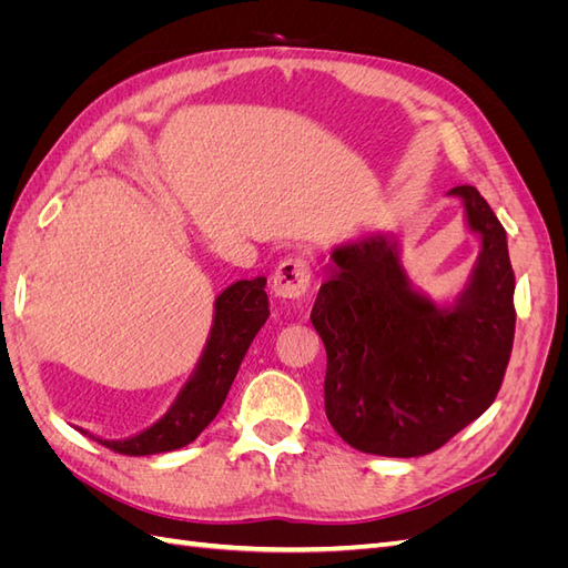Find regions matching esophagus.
I'll return each mask as SVG.
<instances>
[{
	"label": "esophagus",
	"instance_id": "obj_1",
	"mask_svg": "<svg viewBox=\"0 0 568 568\" xmlns=\"http://www.w3.org/2000/svg\"><path fill=\"white\" fill-rule=\"evenodd\" d=\"M313 280L311 261L305 255H288L272 274V294L280 298H301Z\"/></svg>",
	"mask_w": 568,
	"mask_h": 568
}]
</instances>
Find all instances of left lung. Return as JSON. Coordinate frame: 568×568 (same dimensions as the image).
<instances>
[{
	"mask_svg": "<svg viewBox=\"0 0 568 568\" xmlns=\"http://www.w3.org/2000/svg\"><path fill=\"white\" fill-rule=\"evenodd\" d=\"M464 205L480 251L453 303L415 288L400 239L376 232L334 246L313 326L326 348L324 409L359 453L419 457L438 450L493 405L514 343V272L507 232L476 186Z\"/></svg>",
	"mask_w": 568,
	"mask_h": 568,
	"instance_id": "8db88e82",
	"label": "left lung"
}]
</instances>
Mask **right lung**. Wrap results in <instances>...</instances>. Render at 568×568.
Here are the masks:
<instances>
[{
	"label": "right lung",
	"instance_id": "obj_1",
	"mask_svg": "<svg viewBox=\"0 0 568 568\" xmlns=\"http://www.w3.org/2000/svg\"><path fill=\"white\" fill-rule=\"evenodd\" d=\"M265 284V277L239 280L215 298L213 326L196 369L156 424L123 440L97 438L82 428L78 432L106 445L113 453L130 457L180 450L196 440L225 403L251 341L270 317Z\"/></svg>",
	"mask_w": 568,
	"mask_h": 568
}]
</instances>
